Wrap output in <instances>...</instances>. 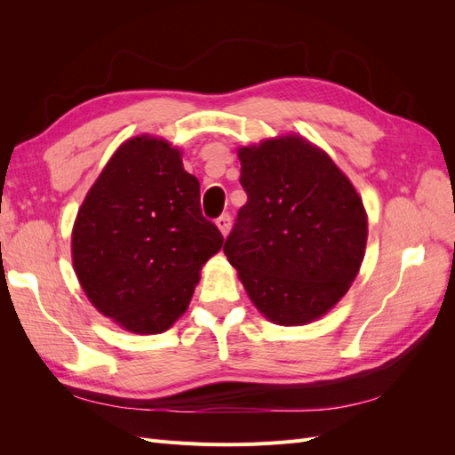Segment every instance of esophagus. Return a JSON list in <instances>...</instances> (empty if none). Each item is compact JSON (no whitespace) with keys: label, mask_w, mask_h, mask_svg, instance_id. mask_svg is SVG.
I'll return each mask as SVG.
<instances>
[{"label":"esophagus","mask_w":455,"mask_h":455,"mask_svg":"<svg viewBox=\"0 0 455 455\" xmlns=\"http://www.w3.org/2000/svg\"><path fill=\"white\" fill-rule=\"evenodd\" d=\"M216 226H218L220 233H222L224 237H228V233H229V229H231V218H229V214H222V216H220V218L216 220Z\"/></svg>","instance_id":"1"}]
</instances>
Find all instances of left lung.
I'll return each mask as SVG.
<instances>
[{
	"instance_id": "1",
	"label": "left lung",
	"mask_w": 455,
	"mask_h": 455,
	"mask_svg": "<svg viewBox=\"0 0 455 455\" xmlns=\"http://www.w3.org/2000/svg\"><path fill=\"white\" fill-rule=\"evenodd\" d=\"M249 201L224 244L254 307L281 326L321 319L347 294L366 252L363 197L334 159L288 132L239 146Z\"/></svg>"
}]
</instances>
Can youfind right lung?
<instances>
[{"label": "right lung", "instance_id": "right-lung-1", "mask_svg": "<svg viewBox=\"0 0 455 455\" xmlns=\"http://www.w3.org/2000/svg\"><path fill=\"white\" fill-rule=\"evenodd\" d=\"M224 244L204 220L199 180L161 136L123 142L81 203L72 264L91 304L132 334H161L186 313L201 269Z\"/></svg>", "mask_w": 455, "mask_h": 455}]
</instances>
